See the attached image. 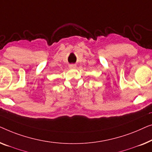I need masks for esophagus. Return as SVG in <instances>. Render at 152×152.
Returning a JSON list of instances; mask_svg holds the SVG:
<instances>
[{
  "label": "esophagus",
  "mask_w": 152,
  "mask_h": 152,
  "mask_svg": "<svg viewBox=\"0 0 152 152\" xmlns=\"http://www.w3.org/2000/svg\"><path fill=\"white\" fill-rule=\"evenodd\" d=\"M69 68H71V69H74V68L76 67V65H74V64H71V65H69Z\"/></svg>",
  "instance_id": "obj_1"
}]
</instances>
